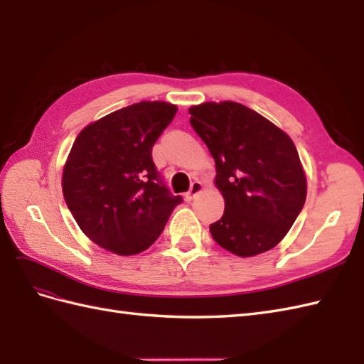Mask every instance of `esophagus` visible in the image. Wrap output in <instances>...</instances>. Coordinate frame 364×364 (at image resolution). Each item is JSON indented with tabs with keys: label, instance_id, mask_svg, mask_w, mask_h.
I'll use <instances>...</instances> for the list:
<instances>
[{
	"label": "esophagus",
	"instance_id": "34e87169",
	"mask_svg": "<svg viewBox=\"0 0 364 364\" xmlns=\"http://www.w3.org/2000/svg\"><path fill=\"white\" fill-rule=\"evenodd\" d=\"M201 189H203V184H201L198 180L193 181V183L191 184L189 192H186V201H192L193 198L197 197V193H198Z\"/></svg>",
	"mask_w": 364,
	"mask_h": 364
}]
</instances>
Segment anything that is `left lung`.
Listing matches in <instances>:
<instances>
[{
  "label": "left lung",
  "mask_w": 364,
  "mask_h": 364,
  "mask_svg": "<svg viewBox=\"0 0 364 364\" xmlns=\"http://www.w3.org/2000/svg\"><path fill=\"white\" fill-rule=\"evenodd\" d=\"M191 125L215 161V186L225 198L213 239L235 256L274 248L304 208L307 181L287 133L237 102L189 108Z\"/></svg>",
  "instance_id": "obj_1"
}]
</instances>
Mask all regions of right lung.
Segmentation results:
<instances>
[{
	"mask_svg": "<svg viewBox=\"0 0 364 364\" xmlns=\"http://www.w3.org/2000/svg\"><path fill=\"white\" fill-rule=\"evenodd\" d=\"M175 113L158 100L133 104L87 125L73 144L62 176L68 209L91 242L114 255L147 250L183 201L151 159Z\"/></svg>",
	"mask_w": 364,
	"mask_h": 364,
	"instance_id": "1",
	"label": "right lung"
}]
</instances>
